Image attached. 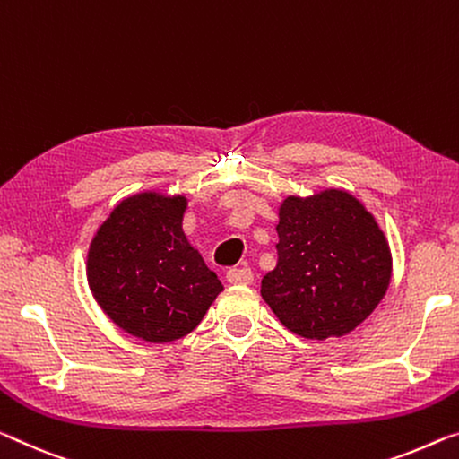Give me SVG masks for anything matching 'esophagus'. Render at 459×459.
<instances>
[{
    "instance_id": "34e87169",
    "label": "esophagus",
    "mask_w": 459,
    "mask_h": 459,
    "mask_svg": "<svg viewBox=\"0 0 459 459\" xmlns=\"http://www.w3.org/2000/svg\"><path fill=\"white\" fill-rule=\"evenodd\" d=\"M225 277H228L231 285H248V283H252L254 274L250 269H230Z\"/></svg>"
}]
</instances>
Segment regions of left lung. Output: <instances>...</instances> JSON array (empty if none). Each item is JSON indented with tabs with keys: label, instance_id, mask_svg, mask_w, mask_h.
Segmentation results:
<instances>
[{
	"label": "left lung",
	"instance_id": "obj_1",
	"mask_svg": "<svg viewBox=\"0 0 459 459\" xmlns=\"http://www.w3.org/2000/svg\"><path fill=\"white\" fill-rule=\"evenodd\" d=\"M279 260L260 295L291 333L312 341L355 330L384 299L392 254L373 215L347 190L287 196Z\"/></svg>",
	"mask_w": 459,
	"mask_h": 459
}]
</instances>
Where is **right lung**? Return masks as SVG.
Returning <instances> with one entry per match:
<instances>
[{"label":"right lung","instance_id":"1","mask_svg":"<svg viewBox=\"0 0 459 459\" xmlns=\"http://www.w3.org/2000/svg\"><path fill=\"white\" fill-rule=\"evenodd\" d=\"M185 196L141 193L112 209L88 252V283L108 318L147 342L199 326L223 285L182 231Z\"/></svg>","mask_w":459,"mask_h":459}]
</instances>
